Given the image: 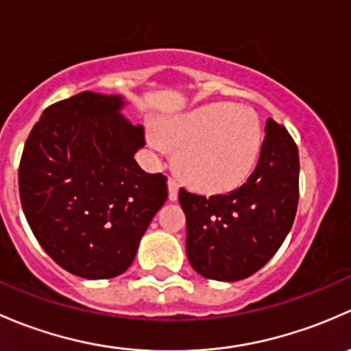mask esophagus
<instances>
[{"label":"esophagus","mask_w":351,"mask_h":351,"mask_svg":"<svg viewBox=\"0 0 351 351\" xmlns=\"http://www.w3.org/2000/svg\"><path fill=\"white\" fill-rule=\"evenodd\" d=\"M178 190H180V183L178 180L169 178L168 180V197L171 202L178 200Z\"/></svg>","instance_id":"1"}]
</instances>
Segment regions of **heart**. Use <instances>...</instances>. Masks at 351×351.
I'll use <instances>...</instances> for the list:
<instances>
[{"label": "heart", "instance_id": "b5f03b06", "mask_svg": "<svg viewBox=\"0 0 351 351\" xmlns=\"http://www.w3.org/2000/svg\"><path fill=\"white\" fill-rule=\"evenodd\" d=\"M263 143L258 113L243 105H204L165 120L149 144L176 153L180 175L205 193L238 189L254 169Z\"/></svg>", "mask_w": 351, "mask_h": 351}]
</instances>
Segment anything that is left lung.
Instances as JSON below:
<instances>
[{
  "label": "left lung",
  "instance_id": "8db88e82",
  "mask_svg": "<svg viewBox=\"0 0 351 351\" xmlns=\"http://www.w3.org/2000/svg\"><path fill=\"white\" fill-rule=\"evenodd\" d=\"M254 171L239 189L204 197L180 190L186 256L210 280L247 278L268 263L293 224L299 204V151L287 129L267 120Z\"/></svg>",
  "mask_w": 351,
  "mask_h": 351
}]
</instances>
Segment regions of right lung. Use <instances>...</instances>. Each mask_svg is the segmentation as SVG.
<instances>
[{
  "label": "right lung",
  "instance_id": "add662e5",
  "mask_svg": "<svg viewBox=\"0 0 351 351\" xmlns=\"http://www.w3.org/2000/svg\"><path fill=\"white\" fill-rule=\"evenodd\" d=\"M119 95L83 91L44 110L25 143L20 200L45 253L69 274L112 278L136 258L168 198V178L134 154L144 127L120 113Z\"/></svg>",
  "mask_w": 351,
  "mask_h": 351
}]
</instances>
